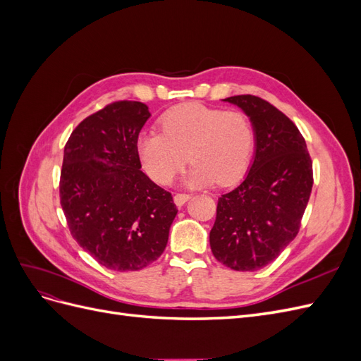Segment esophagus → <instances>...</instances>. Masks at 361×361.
Instances as JSON below:
<instances>
[{
    "instance_id": "esophagus-1",
    "label": "esophagus",
    "mask_w": 361,
    "mask_h": 361,
    "mask_svg": "<svg viewBox=\"0 0 361 361\" xmlns=\"http://www.w3.org/2000/svg\"><path fill=\"white\" fill-rule=\"evenodd\" d=\"M190 199V194H185V192H178L176 195H174V203H176V206H182L187 203V200Z\"/></svg>"
}]
</instances>
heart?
<instances>
[{"label":"heart","instance_id":"obj_1","mask_svg":"<svg viewBox=\"0 0 361 361\" xmlns=\"http://www.w3.org/2000/svg\"><path fill=\"white\" fill-rule=\"evenodd\" d=\"M161 133L146 130L137 141L143 169L167 185L188 159L190 185L215 182L221 187L241 179L255 150V128L243 111H224L203 104L174 106L159 118Z\"/></svg>","mask_w":361,"mask_h":361}]
</instances>
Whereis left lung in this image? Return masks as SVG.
I'll list each match as a JSON object with an SVG mask.
<instances>
[{
  "label": "left lung",
  "mask_w": 361,
  "mask_h": 361,
  "mask_svg": "<svg viewBox=\"0 0 361 361\" xmlns=\"http://www.w3.org/2000/svg\"><path fill=\"white\" fill-rule=\"evenodd\" d=\"M224 101L250 117L256 155L247 178L218 199L209 243L227 268L257 271L298 235L313 187L312 159L298 128L279 108L253 94Z\"/></svg>",
  "instance_id": "8db88e82"
}]
</instances>
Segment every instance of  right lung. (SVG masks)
<instances>
[{
  "label": "right lung",
  "mask_w": 361,
  "mask_h": 361,
  "mask_svg": "<svg viewBox=\"0 0 361 361\" xmlns=\"http://www.w3.org/2000/svg\"><path fill=\"white\" fill-rule=\"evenodd\" d=\"M147 105L117 101L85 117L64 146L60 203L71 235L97 264L138 271L155 262L178 214L141 171L137 141Z\"/></svg>",
  "instance_id": "add662e5"
}]
</instances>
